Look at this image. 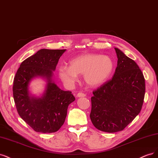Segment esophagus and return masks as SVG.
<instances>
[{
  "label": "esophagus",
  "mask_w": 158,
  "mask_h": 158,
  "mask_svg": "<svg viewBox=\"0 0 158 158\" xmlns=\"http://www.w3.org/2000/svg\"><path fill=\"white\" fill-rule=\"evenodd\" d=\"M86 96V94L85 93H79L77 94V97H84V96Z\"/></svg>",
  "instance_id": "34e87169"
}]
</instances>
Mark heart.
I'll list each match as a JSON object with an SVG mask.
<instances>
[{
  "label": "heart",
  "instance_id": "b5f03b06",
  "mask_svg": "<svg viewBox=\"0 0 158 158\" xmlns=\"http://www.w3.org/2000/svg\"><path fill=\"white\" fill-rule=\"evenodd\" d=\"M114 68L113 60L108 56L86 54L71 60L69 67L60 66L58 75L66 86H72L78 79L77 75H83L86 84L90 86H98L108 80Z\"/></svg>",
  "mask_w": 158,
  "mask_h": 158
}]
</instances>
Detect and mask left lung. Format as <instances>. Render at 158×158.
Listing matches in <instances>:
<instances>
[{"label": "left lung", "instance_id": "obj_1", "mask_svg": "<svg viewBox=\"0 0 158 158\" xmlns=\"http://www.w3.org/2000/svg\"><path fill=\"white\" fill-rule=\"evenodd\" d=\"M118 66L113 78L94 90L90 120L107 133L123 131L139 115L145 94V79L139 65L115 48Z\"/></svg>", "mask_w": 158, "mask_h": 158}]
</instances>
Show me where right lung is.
Wrapping results in <instances>:
<instances>
[{
	"mask_svg": "<svg viewBox=\"0 0 158 158\" xmlns=\"http://www.w3.org/2000/svg\"><path fill=\"white\" fill-rule=\"evenodd\" d=\"M65 50L40 49L22 62L14 77L12 90L18 113L36 132L58 131L64 123L68 106L75 100L71 91L61 90L52 79L58 60ZM38 77L47 81L41 98L31 96L28 92L30 82Z\"/></svg>",
	"mask_w": 158,
	"mask_h": 158,
	"instance_id": "add662e5",
	"label": "right lung"
}]
</instances>
